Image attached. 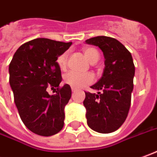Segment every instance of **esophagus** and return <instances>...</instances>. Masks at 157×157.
<instances>
[{"instance_id":"obj_1","label":"esophagus","mask_w":157,"mask_h":157,"mask_svg":"<svg viewBox=\"0 0 157 157\" xmlns=\"http://www.w3.org/2000/svg\"><path fill=\"white\" fill-rule=\"evenodd\" d=\"M72 92H75V91H76V89H74V88H72Z\"/></svg>"}]
</instances>
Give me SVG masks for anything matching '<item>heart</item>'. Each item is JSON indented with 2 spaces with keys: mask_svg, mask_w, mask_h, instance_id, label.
I'll return each instance as SVG.
<instances>
[{
  "mask_svg": "<svg viewBox=\"0 0 157 157\" xmlns=\"http://www.w3.org/2000/svg\"><path fill=\"white\" fill-rule=\"evenodd\" d=\"M83 53L85 55V58L88 60L90 63L95 64L97 60H99V53L97 49L93 48H85L83 49ZM68 53L67 51L60 54L57 57L56 62L61 70H65L67 64ZM64 83L67 85H70L72 88L79 89L83 88L86 85H90L94 81V77L91 73L86 72V73H77L74 72H69L64 75Z\"/></svg>",
  "mask_w": 157,
  "mask_h": 157,
  "instance_id": "1",
  "label": "heart"
}]
</instances>
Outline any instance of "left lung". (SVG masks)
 <instances>
[{
    "label": "left lung",
    "mask_w": 157,
    "mask_h": 157,
    "mask_svg": "<svg viewBox=\"0 0 157 157\" xmlns=\"http://www.w3.org/2000/svg\"><path fill=\"white\" fill-rule=\"evenodd\" d=\"M99 47L105 58L101 78L85 92L84 106L88 126L100 133H110L125 122L131 106L135 67L131 53L113 37L99 36L85 41Z\"/></svg>",
    "instance_id": "8db88e82"
}]
</instances>
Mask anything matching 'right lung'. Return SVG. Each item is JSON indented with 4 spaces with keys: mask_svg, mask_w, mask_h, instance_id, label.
<instances>
[{
    "mask_svg": "<svg viewBox=\"0 0 157 157\" xmlns=\"http://www.w3.org/2000/svg\"><path fill=\"white\" fill-rule=\"evenodd\" d=\"M70 43L36 38L22 44L9 64V83L15 105L25 126L32 132L48 137L64 126L65 106L72 96L70 85L60 88L62 80L57 57ZM48 88H56L50 96Z\"/></svg>",
    "mask_w": 157,
    "mask_h": 157,
    "instance_id": "obj_1",
    "label": "right lung"
}]
</instances>
